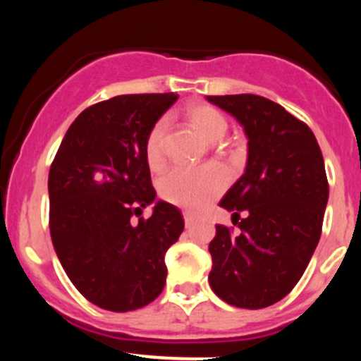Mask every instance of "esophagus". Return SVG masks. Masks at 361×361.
I'll use <instances>...</instances> for the list:
<instances>
[{
	"mask_svg": "<svg viewBox=\"0 0 361 361\" xmlns=\"http://www.w3.org/2000/svg\"><path fill=\"white\" fill-rule=\"evenodd\" d=\"M183 217H185V226H186V229H190V227L193 226V217H192V215H190L188 212H185Z\"/></svg>",
	"mask_w": 361,
	"mask_h": 361,
	"instance_id": "obj_1",
	"label": "esophagus"
}]
</instances>
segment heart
<instances>
[{
  "mask_svg": "<svg viewBox=\"0 0 361 361\" xmlns=\"http://www.w3.org/2000/svg\"><path fill=\"white\" fill-rule=\"evenodd\" d=\"M186 118L209 142H217L226 135L229 123L214 106L195 103L186 109ZM168 134V118L156 120L149 128L144 142V154L151 168H159L164 161V140ZM226 178L219 169L205 168L193 171L181 166L171 168L159 180V193L169 204L190 212H200L221 195Z\"/></svg>",
  "mask_w": 361,
  "mask_h": 361,
  "instance_id": "1",
  "label": "heart"
}]
</instances>
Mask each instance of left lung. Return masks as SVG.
I'll return each mask as SVG.
<instances>
[{"mask_svg":"<svg viewBox=\"0 0 361 361\" xmlns=\"http://www.w3.org/2000/svg\"><path fill=\"white\" fill-rule=\"evenodd\" d=\"M207 100L233 115L247 137L244 175L219 204L241 233L215 226L210 287L235 307L263 309L295 287L321 238L329 197L324 159L312 130L279 103L258 94Z\"/></svg>","mask_w":361,"mask_h":361,"instance_id":"1","label":"left lung"}]
</instances>
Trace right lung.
Returning a JSON list of instances; mask_svg holds the SVG:
<instances>
[{"instance_id":"obj_1","label":"right lung","mask_w":361,"mask_h":361,"mask_svg":"<svg viewBox=\"0 0 361 361\" xmlns=\"http://www.w3.org/2000/svg\"><path fill=\"white\" fill-rule=\"evenodd\" d=\"M175 93L120 94L82 110L49 171V227L73 285L98 307L128 312L151 304L166 281L164 255L183 233V215L156 202L144 154L149 128Z\"/></svg>"}]
</instances>
